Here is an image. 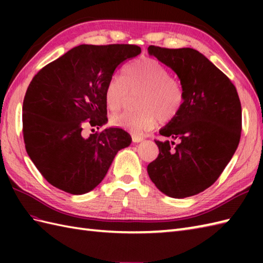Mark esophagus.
Returning <instances> with one entry per match:
<instances>
[{"mask_svg":"<svg viewBox=\"0 0 263 263\" xmlns=\"http://www.w3.org/2000/svg\"><path fill=\"white\" fill-rule=\"evenodd\" d=\"M143 140V137L142 136H137V135H135V136H132V141L133 142H141Z\"/></svg>","mask_w":263,"mask_h":263,"instance_id":"obj_1","label":"esophagus"}]
</instances>
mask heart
Listing matches in <instances>:
<instances>
[{"instance_id": "b5f03b06", "label": "heart", "mask_w": 263, "mask_h": 263, "mask_svg": "<svg viewBox=\"0 0 263 263\" xmlns=\"http://www.w3.org/2000/svg\"><path fill=\"white\" fill-rule=\"evenodd\" d=\"M130 90H141L138 98L140 108L116 115L113 122L133 132L149 130L158 120L170 122L175 119L185 99L182 81L171 76L168 69L153 58L132 61L123 68L122 76L110 78L105 88L108 107L120 109Z\"/></svg>"}]
</instances>
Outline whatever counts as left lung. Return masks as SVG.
<instances>
[{
  "instance_id": "left-lung-1",
  "label": "left lung",
  "mask_w": 263,
  "mask_h": 263,
  "mask_svg": "<svg viewBox=\"0 0 263 263\" xmlns=\"http://www.w3.org/2000/svg\"><path fill=\"white\" fill-rule=\"evenodd\" d=\"M180 78L185 99L180 113L159 131L158 157L147 167L155 185L171 198H186L214 184L230 163L242 132V106L235 86L193 48L150 45Z\"/></svg>"
}]
</instances>
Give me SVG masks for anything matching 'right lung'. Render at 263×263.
Instances as JSON below:
<instances>
[{"instance_id":"add662e5","label":"right lung","mask_w":263,"mask_h":263,"mask_svg":"<svg viewBox=\"0 0 263 263\" xmlns=\"http://www.w3.org/2000/svg\"><path fill=\"white\" fill-rule=\"evenodd\" d=\"M141 48L131 44L79 45L32 78L22 105L27 154L45 180L66 193L96 187L131 136L109 127L83 137L86 125L107 122L105 88L124 61Z\"/></svg>"}]
</instances>
